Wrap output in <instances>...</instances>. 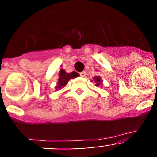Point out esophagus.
I'll return each instance as SVG.
<instances>
[{
    "label": "esophagus",
    "instance_id": "1",
    "mask_svg": "<svg viewBox=\"0 0 157 157\" xmlns=\"http://www.w3.org/2000/svg\"><path fill=\"white\" fill-rule=\"evenodd\" d=\"M86 74V73L85 71H82L81 73H80V76H81V77H85Z\"/></svg>",
    "mask_w": 157,
    "mask_h": 157
}]
</instances>
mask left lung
Listing matches in <instances>:
<instances>
[{"label": "left lung", "instance_id": "1", "mask_svg": "<svg viewBox=\"0 0 157 157\" xmlns=\"http://www.w3.org/2000/svg\"><path fill=\"white\" fill-rule=\"evenodd\" d=\"M94 82H95L96 86H102V79H101V78L100 77V76H95V77H94Z\"/></svg>", "mask_w": 157, "mask_h": 157}]
</instances>
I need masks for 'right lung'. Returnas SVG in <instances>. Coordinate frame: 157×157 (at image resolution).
<instances>
[{"label":"right lung","instance_id":"obj_1","mask_svg":"<svg viewBox=\"0 0 157 157\" xmlns=\"http://www.w3.org/2000/svg\"><path fill=\"white\" fill-rule=\"evenodd\" d=\"M79 75L78 74L77 72L72 71L71 73H67L63 69H61L59 72V78H58L57 85L56 86V90L57 91L58 90H60L61 88L65 87V86L67 84L68 81L71 78L78 77Z\"/></svg>","mask_w":157,"mask_h":157}]
</instances>
